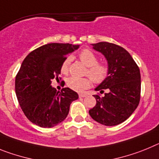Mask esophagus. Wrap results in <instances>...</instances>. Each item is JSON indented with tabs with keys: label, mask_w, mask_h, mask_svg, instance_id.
<instances>
[{
	"label": "esophagus",
	"mask_w": 159,
	"mask_h": 159,
	"mask_svg": "<svg viewBox=\"0 0 159 159\" xmlns=\"http://www.w3.org/2000/svg\"><path fill=\"white\" fill-rule=\"evenodd\" d=\"M85 97H86V94H85V93H79L80 98H85Z\"/></svg>",
	"instance_id": "esophagus-1"
}]
</instances>
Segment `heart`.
I'll list each match as a JSON object with an SVG mask.
<instances>
[{
    "label": "heart",
    "mask_w": 159,
    "mask_h": 159,
    "mask_svg": "<svg viewBox=\"0 0 159 159\" xmlns=\"http://www.w3.org/2000/svg\"><path fill=\"white\" fill-rule=\"evenodd\" d=\"M79 58L82 63L87 66L86 74H89L91 79L95 83H102L106 78L109 73V67L106 65L98 63V58L97 55L89 49L81 50L79 53ZM71 56H67L63 60L61 66V71L63 74H67L70 70L71 63ZM91 79L89 78H78L70 77L66 81V84L73 90L77 92H82L90 86Z\"/></svg>",
    "instance_id": "heart-1"
}]
</instances>
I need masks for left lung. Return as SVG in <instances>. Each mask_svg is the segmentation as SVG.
Masks as SVG:
<instances>
[{"instance_id":"obj_1","label":"left lung","mask_w":159,"mask_h":159,"mask_svg":"<svg viewBox=\"0 0 159 159\" xmlns=\"http://www.w3.org/2000/svg\"><path fill=\"white\" fill-rule=\"evenodd\" d=\"M93 49L102 53L108 63L106 79L95 90L103 97L93 95L96 105L89 110L91 118L105 125H118L125 121L139 104L141 75L139 66L124 48L109 42L92 44Z\"/></svg>"}]
</instances>
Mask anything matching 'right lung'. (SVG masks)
<instances>
[{
  "instance_id": "obj_1",
  "label": "right lung",
  "mask_w": 159,
  "mask_h": 159,
  "mask_svg": "<svg viewBox=\"0 0 159 159\" xmlns=\"http://www.w3.org/2000/svg\"><path fill=\"white\" fill-rule=\"evenodd\" d=\"M79 45L50 43L27 55L16 76L15 91L26 118L43 128L53 127L64 121L73 101L78 94L70 88L57 91L52 87L53 78L58 80L61 66L68 53Z\"/></svg>"
}]
</instances>
